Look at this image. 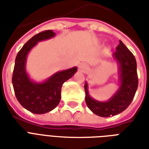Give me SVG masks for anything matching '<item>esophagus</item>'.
Masks as SVG:
<instances>
[{
    "mask_svg": "<svg viewBox=\"0 0 149 149\" xmlns=\"http://www.w3.org/2000/svg\"><path fill=\"white\" fill-rule=\"evenodd\" d=\"M79 68H80V69H81V71H85L86 68H87V66H86V65L84 64V63H81V65H80V66H79Z\"/></svg>",
    "mask_w": 149,
    "mask_h": 149,
    "instance_id": "obj_1",
    "label": "esophagus"
}]
</instances>
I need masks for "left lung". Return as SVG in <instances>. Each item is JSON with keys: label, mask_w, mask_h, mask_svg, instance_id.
Here are the masks:
<instances>
[{"label": "left lung", "mask_w": 149, "mask_h": 149, "mask_svg": "<svg viewBox=\"0 0 149 149\" xmlns=\"http://www.w3.org/2000/svg\"><path fill=\"white\" fill-rule=\"evenodd\" d=\"M112 56L119 65L120 86L109 100L100 102L93 99L88 94L87 82L84 84L85 102L88 108L96 115L102 117L117 115L125 111L133 100L138 87L136 59L121 40Z\"/></svg>", "instance_id": "8db88e82"}]
</instances>
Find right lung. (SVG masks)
<instances>
[{"label": "right lung", "mask_w": 149, "mask_h": 149, "mask_svg": "<svg viewBox=\"0 0 149 149\" xmlns=\"http://www.w3.org/2000/svg\"><path fill=\"white\" fill-rule=\"evenodd\" d=\"M55 36L52 30L43 31L29 40L19 51L15 60L13 85L17 99L24 109L36 114L46 113L58 105L61 100L62 84L77 71V67L57 72L47 81L36 83L31 81L25 70L28 53L38 41Z\"/></svg>", "instance_id": "obj_1"}]
</instances>
